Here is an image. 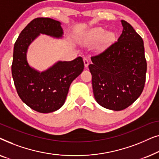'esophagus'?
<instances>
[{
	"label": "esophagus",
	"instance_id": "1",
	"mask_svg": "<svg viewBox=\"0 0 159 159\" xmlns=\"http://www.w3.org/2000/svg\"><path fill=\"white\" fill-rule=\"evenodd\" d=\"M84 66L85 67H88V65H89V61L87 58H84Z\"/></svg>",
	"mask_w": 159,
	"mask_h": 159
}]
</instances>
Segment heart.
I'll return each instance as SVG.
<instances>
[{"label":"heart","instance_id":"heart-1","mask_svg":"<svg viewBox=\"0 0 159 159\" xmlns=\"http://www.w3.org/2000/svg\"><path fill=\"white\" fill-rule=\"evenodd\" d=\"M106 36L107 40H112L114 38V34L113 32H108L107 33L105 30L102 29L101 27H98L93 29L90 32V37L93 40H101Z\"/></svg>","mask_w":159,"mask_h":159}]
</instances>
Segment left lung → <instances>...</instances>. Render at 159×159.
I'll return each instance as SVG.
<instances>
[{
  "mask_svg": "<svg viewBox=\"0 0 159 159\" xmlns=\"http://www.w3.org/2000/svg\"><path fill=\"white\" fill-rule=\"evenodd\" d=\"M121 22L123 30L118 40L92 56L89 65L95 101L114 111L125 109L138 98L147 71L142 38L127 21Z\"/></svg>",
  "mask_w": 159,
  "mask_h": 159,
  "instance_id": "1",
  "label": "left lung"
}]
</instances>
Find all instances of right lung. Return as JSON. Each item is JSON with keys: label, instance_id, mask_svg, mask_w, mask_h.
I'll return each mask as SVG.
<instances>
[{"label": "right lung", "instance_id": "obj_1", "mask_svg": "<svg viewBox=\"0 0 159 159\" xmlns=\"http://www.w3.org/2000/svg\"><path fill=\"white\" fill-rule=\"evenodd\" d=\"M63 29L58 21L36 18L19 34L14 47L12 77L17 93L26 105L40 113H50L64 105L70 84L84 69L82 57L71 61H58L40 71L30 66L27 61L29 45L40 34L62 38Z\"/></svg>", "mask_w": 159, "mask_h": 159}]
</instances>
